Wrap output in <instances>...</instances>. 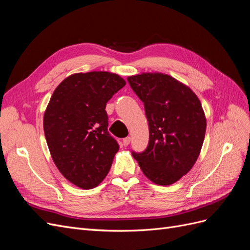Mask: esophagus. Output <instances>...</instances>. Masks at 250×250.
Listing matches in <instances>:
<instances>
[{
	"label": "esophagus",
	"mask_w": 250,
	"mask_h": 250,
	"mask_svg": "<svg viewBox=\"0 0 250 250\" xmlns=\"http://www.w3.org/2000/svg\"><path fill=\"white\" fill-rule=\"evenodd\" d=\"M130 144V138L129 137H127V138H125V139H123V145L126 147V146H128Z\"/></svg>",
	"instance_id": "obj_1"
}]
</instances>
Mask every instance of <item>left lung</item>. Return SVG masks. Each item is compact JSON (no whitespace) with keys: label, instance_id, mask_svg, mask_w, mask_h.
Masks as SVG:
<instances>
[{"label":"left lung","instance_id":"left-lung-1","mask_svg":"<svg viewBox=\"0 0 250 250\" xmlns=\"http://www.w3.org/2000/svg\"><path fill=\"white\" fill-rule=\"evenodd\" d=\"M144 102L149 144L132 152L144 175L160 186L176 183L197 161L207 119L193 90L167 74L142 73L127 78Z\"/></svg>","mask_w":250,"mask_h":250}]
</instances>
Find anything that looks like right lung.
<instances>
[{"label":"right lung","mask_w":250,"mask_h":250,"mask_svg":"<svg viewBox=\"0 0 250 250\" xmlns=\"http://www.w3.org/2000/svg\"><path fill=\"white\" fill-rule=\"evenodd\" d=\"M126 84L109 72L76 73L55 88L43 115V130L52 160L75 186L89 190L107 175L117 141L107 131L105 107Z\"/></svg>","instance_id":"add662e5"}]
</instances>
